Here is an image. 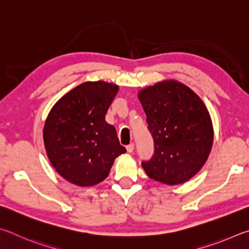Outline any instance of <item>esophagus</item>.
I'll use <instances>...</instances> for the list:
<instances>
[{
    "label": "esophagus",
    "instance_id": "34e87169",
    "mask_svg": "<svg viewBox=\"0 0 249 249\" xmlns=\"http://www.w3.org/2000/svg\"><path fill=\"white\" fill-rule=\"evenodd\" d=\"M133 150H134V144H133V143H130L129 145H127V151L129 152V153H132Z\"/></svg>",
    "mask_w": 249,
    "mask_h": 249
}]
</instances>
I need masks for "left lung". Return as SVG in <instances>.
<instances>
[{
	"label": "left lung",
	"mask_w": 249,
	"mask_h": 249,
	"mask_svg": "<svg viewBox=\"0 0 249 249\" xmlns=\"http://www.w3.org/2000/svg\"><path fill=\"white\" fill-rule=\"evenodd\" d=\"M154 154L142 160L146 175L166 185L189 180L206 163L213 143L209 111L189 87L165 81L139 94Z\"/></svg>",
	"instance_id": "1"
}]
</instances>
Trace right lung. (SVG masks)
I'll return each mask as SVG.
<instances>
[{
    "instance_id": "right-lung-1",
    "label": "right lung",
    "mask_w": 249,
    "mask_h": 249,
    "mask_svg": "<svg viewBox=\"0 0 249 249\" xmlns=\"http://www.w3.org/2000/svg\"><path fill=\"white\" fill-rule=\"evenodd\" d=\"M118 86L86 82L56 103L43 128V141L51 164L64 179L87 187L109 175L115 159L125 153L116 129L105 115Z\"/></svg>"
}]
</instances>
